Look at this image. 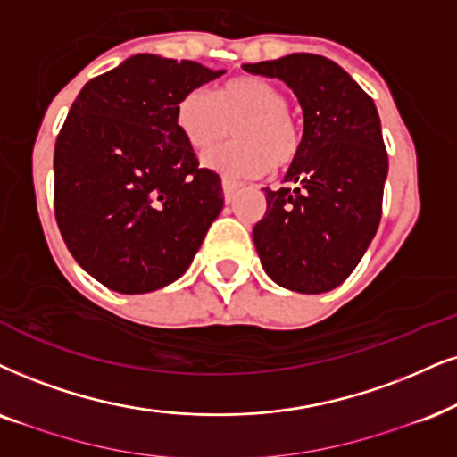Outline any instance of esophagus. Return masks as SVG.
<instances>
[{
    "label": "esophagus",
    "mask_w": 457,
    "mask_h": 457,
    "mask_svg": "<svg viewBox=\"0 0 457 457\" xmlns=\"http://www.w3.org/2000/svg\"><path fill=\"white\" fill-rule=\"evenodd\" d=\"M221 187H223V198L225 202H232L234 198V192L238 189V183L236 181H229V179H221Z\"/></svg>",
    "instance_id": "obj_1"
}]
</instances>
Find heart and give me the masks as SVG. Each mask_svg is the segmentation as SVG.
<instances>
[{"label":"heart","mask_w":457,"mask_h":457,"mask_svg":"<svg viewBox=\"0 0 457 457\" xmlns=\"http://www.w3.org/2000/svg\"><path fill=\"white\" fill-rule=\"evenodd\" d=\"M288 99L268 79L242 75L217 90L195 88L177 105V126L198 154L209 152L232 135L236 143L204 155V166L232 179L262 177L287 169L302 149V130L287 112Z\"/></svg>","instance_id":"obj_1"}]
</instances>
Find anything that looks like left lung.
<instances>
[{"mask_svg": "<svg viewBox=\"0 0 457 457\" xmlns=\"http://www.w3.org/2000/svg\"><path fill=\"white\" fill-rule=\"evenodd\" d=\"M278 78L303 109L299 155L285 181L265 187L268 209L253 228L265 274L297 293H327L352 274L382 219L388 154L375 103L337 62L297 52L242 65Z\"/></svg>", "mask_w": 457, "mask_h": 457, "instance_id": "1", "label": "left lung"}]
</instances>
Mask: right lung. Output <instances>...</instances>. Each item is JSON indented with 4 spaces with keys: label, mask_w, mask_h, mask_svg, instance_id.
<instances>
[{
    "label": "right lung",
    "mask_w": 457,
    "mask_h": 457,
    "mask_svg": "<svg viewBox=\"0 0 457 457\" xmlns=\"http://www.w3.org/2000/svg\"><path fill=\"white\" fill-rule=\"evenodd\" d=\"M223 73L135 54L69 109L54 147L56 223L75 262L112 291L181 278L221 212V177L198 166L177 105Z\"/></svg>",
    "instance_id": "add662e5"
}]
</instances>
